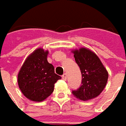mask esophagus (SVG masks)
Returning <instances> with one entry per match:
<instances>
[{
	"label": "esophagus",
	"instance_id": "esophagus-1",
	"mask_svg": "<svg viewBox=\"0 0 126 126\" xmlns=\"http://www.w3.org/2000/svg\"><path fill=\"white\" fill-rule=\"evenodd\" d=\"M62 78H63V79H64V80H66V79H67V74H63V75H62Z\"/></svg>",
	"mask_w": 126,
	"mask_h": 126
}]
</instances>
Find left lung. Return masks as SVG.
Segmentation results:
<instances>
[{"mask_svg":"<svg viewBox=\"0 0 126 126\" xmlns=\"http://www.w3.org/2000/svg\"><path fill=\"white\" fill-rule=\"evenodd\" d=\"M76 63L82 73V82L73 94L80 100L87 101L101 94L107 85L109 75L100 59L94 53L82 48L73 51Z\"/></svg>","mask_w":126,"mask_h":126,"instance_id":"left-lung-1","label":"left lung"}]
</instances>
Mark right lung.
I'll return each instance as SVG.
<instances>
[{
	"label": "right lung",
	"instance_id": "obj_1",
	"mask_svg": "<svg viewBox=\"0 0 126 126\" xmlns=\"http://www.w3.org/2000/svg\"><path fill=\"white\" fill-rule=\"evenodd\" d=\"M48 51L38 48L25 61L18 74V85L23 94L32 101H41L52 94L54 85L61 77L47 61Z\"/></svg>",
	"mask_w": 126,
	"mask_h": 126
}]
</instances>
